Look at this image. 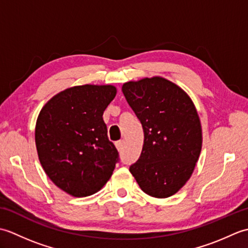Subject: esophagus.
I'll use <instances>...</instances> for the list:
<instances>
[{
	"mask_svg": "<svg viewBox=\"0 0 248 248\" xmlns=\"http://www.w3.org/2000/svg\"><path fill=\"white\" fill-rule=\"evenodd\" d=\"M116 148H117L118 151H123L124 150V140H119L116 141Z\"/></svg>",
	"mask_w": 248,
	"mask_h": 248,
	"instance_id": "34e87169",
	"label": "esophagus"
}]
</instances>
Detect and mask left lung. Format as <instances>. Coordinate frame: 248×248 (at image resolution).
<instances>
[{"label": "left lung", "mask_w": 248, "mask_h": 248, "mask_svg": "<svg viewBox=\"0 0 248 248\" xmlns=\"http://www.w3.org/2000/svg\"><path fill=\"white\" fill-rule=\"evenodd\" d=\"M121 89L144 130L140 156L130 171L149 196L170 197L191 178L202 151L196 108L182 88L161 77L130 81Z\"/></svg>", "instance_id": "8db88e82"}]
</instances>
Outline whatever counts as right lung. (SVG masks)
<instances>
[{"mask_svg":"<svg viewBox=\"0 0 248 248\" xmlns=\"http://www.w3.org/2000/svg\"><path fill=\"white\" fill-rule=\"evenodd\" d=\"M116 93L113 85L67 88L51 98L37 118L40 164L52 182L73 197L100 191L119 161L102 118Z\"/></svg>","mask_w":248,"mask_h":248,"instance_id":"obj_1","label":"right lung"}]
</instances>
